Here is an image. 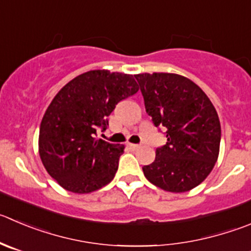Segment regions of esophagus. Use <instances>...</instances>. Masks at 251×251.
I'll list each match as a JSON object with an SVG mask.
<instances>
[{"label":"esophagus","mask_w":251,"mask_h":251,"mask_svg":"<svg viewBox=\"0 0 251 251\" xmlns=\"http://www.w3.org/2000/svg\"><path fill=\"white\" fill-rule=\"evenodd\" d=\"M128 147H129V149H132V150H138L140 148V145H138V144H128Z\"/></svg>","instance_id":"esophagus-1"}]
</instances>
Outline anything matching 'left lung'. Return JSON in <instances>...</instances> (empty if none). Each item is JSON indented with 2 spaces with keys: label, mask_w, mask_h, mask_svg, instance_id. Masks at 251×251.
<instances>
[{
  "label": "left lung",
  "mask_w": 251,
  "mask_h": 251,
  "mask_svg": "<svg viewBox=\"0 0 251 251\" xmlns=\"http://www.w3.org/2000/svg\"><path fill=\"white\" fill-rule=\"evenodd\" d=\"M145 111L156 128H165V145L143 166L145 177L169 192L199 186L213 169L219 154L221 123L216 108L199 86L176 74L134 75Z\"/></svg>",
  "instance_id": "1"
}]
</instances>
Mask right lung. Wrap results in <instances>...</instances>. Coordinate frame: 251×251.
Returning a JSON list of instances; mask_svg holds the SVG:
<instances>
[{
    "label": "right lung",
    "mask_w": 251,
    "mask_h": 251,
    "mask_svg": "<svg viewBox=\"0 0 251 251\" xmlns=\"http://www.w3.org/2000/svg\"><path fill=\"white\" fill-rule=\"evenodd\" d=\"M133 75L92 70L66 83L40 123L39 155L49 175L65 190L88 193L113 180L124 145L96 139L122 100L137 94Z\"/></svg>",
    "instance_id": "1"
}]
</instances>
